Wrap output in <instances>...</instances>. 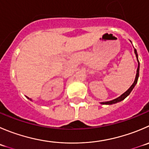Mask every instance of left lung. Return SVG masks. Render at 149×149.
Wrapping results in <instances>:
<instances>
[{"instance_id": "obj_1", "label": "left lung", "mask_w": 149, "mask_h": 149, "mask_svg": "<svg viewBox=\"0 0 149 149\" xmlns=\"http://www.w3.org/2000/svg\"><path fill=\"white\" fill-rule=\"evenodd\" d=\"M131 42V41H130ZM134 52H135V56H136V58H137V61H138V69H137V73H136V76H135V81H134L133 84L131 85L130 87L125 92V93L122 94L121 96H119V97L116 98L114 100H110V101H107V102H100V104H102V105H112V104H115V103H117V102H121L123 100H125L128 95L130 94V92H132V90L133 89V88L135 87V86L136 85L137 82H138V77H139V70H140V63H139V60H138V53H137V50L135 49H134Z\"/></svg>"}]
</instances>
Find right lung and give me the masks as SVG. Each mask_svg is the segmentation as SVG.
I'll list each match as a JSON object with an SVG mask.
<instances>
[{
  "label": "right lung",
  "instance_id": "1",
  "mask_svg": "<svg viewBox=\"0 0 149 149\" xmlns=\"http://www.w3.org/2000/svg\"><path fill=\"white\" fill-rule=\"evenodd\" d=\"M27 98H28V99L30 100H31V99H30V98H29V97H27Z\"/></svg>",
  "mask_w": 149,
  "mask_h": 149
}]
</instances>
